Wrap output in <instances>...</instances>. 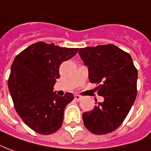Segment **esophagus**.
<instances>
[{"label": "esophagus", "instance_id": "34e87169", "mask_svg": "<svg viewBox=\"0 0 151 151\" xmlns=\"http://www.w3.org/2000/svg\"><path fill=\"white\" fill-rule=\"evenodd\" d=\"M74 99H75V101H80L83 99V96H79V95H76L75 96H74Z\"/></svg>", "mask_w": 151, "mask_h": 151}]
</instances>
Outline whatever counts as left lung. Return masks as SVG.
Returning <instances> with one entry per match:
<instances>
[{
    "label": "left lung",
    "instance_id": "8db88e82",
    "mask_svg": "<svg viewBox=\"0 0 151 151\" xmlns=\"http://www.w3.org/2000/svg\"><path fill=\"white\" fill-rule=\"evenodd\" d=\"M78 54L88 67L89 81L97 84V94L104 97L83 113V123L94 134H107L123 123L134 103L137 69L130 55L112 44L80 48Z\"/></svg>",
    "mask_w": 151,
    "mask_h": 151
}]
</instances>
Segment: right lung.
I'll use <instances>...</instances> for the list:
<instances>
[{"mask_svg": "<svg viewBox=\"0 0 151 151\" xmlns=\"http://www.w3.org/2000/svg\"><path fill=\"white\" fill-rule=\"evenodd\" d=\"M78 50L39 42L14 60L8 86L14 108L24 123L39 134H52L62 126L65 109L73 95L60 96L53 92V86L60 78L61 64Z\"/></svg>", "mask_w": 151, "mask_h": 151, "instance_id": "obj_1", "label": "right lung"}]
</instances>
